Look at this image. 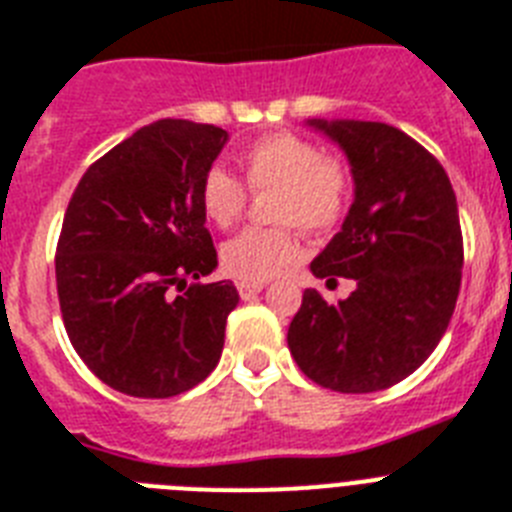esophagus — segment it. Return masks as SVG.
<instances>
[{"mask_svg": "<svg viewBox=\"0 0 512 512\" xmlns=\"http://www.w3.org/2000/svg\"><path fill=\"white\" fill-rule=\"evenodd\" d=\"M236 289H239L242 299H249V297H255V294L263 292L265 284H249V281H239V284H236Z\"/></svg>", "mask_w": 512, "mask_h": 512, "instance_id": "obj_1", "label": "esophagus"}]
</instances>
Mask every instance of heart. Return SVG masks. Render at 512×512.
<instances>
[{
  "label": "heart",
  "mask_w": 512,
  "mask_h": 512,
  "mask_svg": "<svg viewBox=\"0 0 512 512\" xmlns=\"http://www.w3.org/2000/svg\"><path fill=\"white\" fill-rule=\"evenodd\" d=\"M239 165L249 191L276 189L270 218L284 226L244 228L220 247V265L236 281L263 284L299 257L294 226L313 236L342 226L352 202V173L339 157L323 155L321 144L294 131L260 136L239 155ZM199 207L213 226L228 228L247 207V189L231 170L215 165L199 181Z\"/></svg>",
  "instance_id": "heart-1"
}]
</instances>
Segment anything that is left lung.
<instances>
[{
    "instance_id": "left-lung-1",
    "label": "left lung",
    "mask_w": 512,
    "mask_h": 512,
    "mask_svg": "<svg viewBox=\"0 0 512 512\" xmlns=\"http://www.w3.org/2000/svg\"><path fill=\"white\" fill-rule=\"evenodd\" d=\"M347 152L355 202L310 263L355 278L342 302L305 289L286 342L299 371L344 394L400 384L450 326L463 276V231L450 178L429 149L373 120H310Z\"/></svg>"
}]
</instances>
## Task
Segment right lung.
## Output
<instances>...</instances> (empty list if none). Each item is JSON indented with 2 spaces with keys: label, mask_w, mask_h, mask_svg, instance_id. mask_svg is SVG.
I'll return each mask as SVG.
<instances>
[{
  "label": "right lung",
  "mask_w": 512,
  "mask_h": 512,
  "mask_svg": "<svg viewBox=\"0 0 512 512\" xmlns=\"http://www.w3.org/2000/svg\"><path fill=\"white\" fill-rule=\"evenodd\" d=\"M228 134L162 118L91 162L62 220L54 255L60 313L89 371L131 397L189 392L218 365L231 281L218 265L199 181Z\"/></svg>",
  "instance_id": "add662e5"
}]
</instances>
